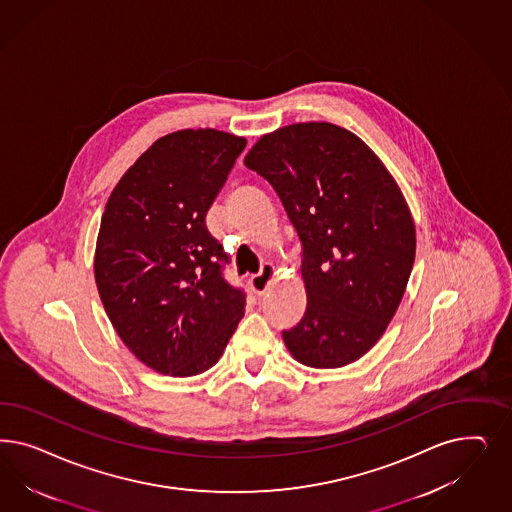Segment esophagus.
I'll return each mask as SVG.
<instances>
[{"mask_svg":"<svg viewBox=\"0 0 512 512\" xmlns=\"http://www.w3.org/2000/svg\"><path fill=\"white\" fill-rule=\"evenodd\" d=\"M275 277V267L271 264L262 265L260 273L248 279V286L256 296H264L265 290L269 288V282Z\"/></svg>","mask_w":512,"mask_h":512,"instance_id":"obj_1","label":"esophagus"}]
</instances>
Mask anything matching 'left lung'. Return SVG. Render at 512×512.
I'll return each mask as SVG.
<instances>
[{
  "label": "left lung",
  "mask_w": 512,
  "mask_h": 512,
  "mask_svg": "<svg viewBox=\"0 0 512 512\" xmlns=\"http://www.w3.org/2000/svg\"><path fill=\"white\" fill-rule=\"evenodd\" d=\"M245 165L273 186L301 241L307 309L282 339L297 362L343 367L396 314L416 250L394 177L360 137L328 122L264 135Z\"/></svg>",
  "instance_id": "left-lung-1"
}]
</instances>
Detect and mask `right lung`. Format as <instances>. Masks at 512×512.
Listing matches in <instances>:
<instances>
[{"mask_svg":"<svg viewBox=\"0 0 512 512\" xmlns=\"http://www.w3.org/2000/svg\"><path fill=\"white\" fill-rule=\"evenodd\" d=\"M247 147L216 130L158 139L116 184L96 247L99 297L124 345L154 371L213 367L245 313L224 277L230 256L205 216Z\"/></svg>","mask_w":512,"mask_h":512,"instance_id":"obj_1","label":"right lung"}]
</instances>
